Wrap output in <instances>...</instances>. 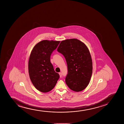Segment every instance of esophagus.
Returning a JSON list of instances; mask_svg holds the SVG:
<instances>
[{"instance_id": "1", "label": "esophagus", "mask_w": 124, "mask_h": 124, "mask_svg": "<svg viewBox=\"0 0 124 124\" xmlns=\"http://www.w3.org/2000/svg\"><path fill=\"white\" fill-rule=\"evenodd\" d=\"M59 74H60V77H61H61H62V73H59Z\"/></svg>"}]
</instances>
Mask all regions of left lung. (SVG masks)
<instances>
[{
    "label": "left lung",
    "instance_id": "obj_1",
    "mask_svg": "<svg viewBox=\"0 0 124 124\" xmlns=\"http://www.w3.org/2000/svg\"><path fill=\"white\" fill-rule=\"evenodd\" d=\"M57 50L64 55L67 63V86L76 92L84 90L92 74V61L87 46L77 39H70L62 41Z\"/></svg>",
    "mask_w": 124,
    "mask_h": 124
}]
</instances>
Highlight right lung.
<instances>
[{"label":"right lung","instance_id":"1","mask_svg":"<svg viewBox=\"0 0 124 124\" xmlns=\"http://www.w3.org/2000/svg\"><path fill=\"white\" fill-rule=\"evenodd\" d=\"M60 43L43 40L34 46L30 54L28 64L30 79L37 90L42 92L51 91L60 78L50 60L51 54Z\"/></svg>","mask_w":124,"mask_h":124}]
</instances>
